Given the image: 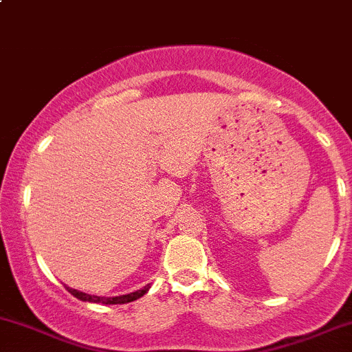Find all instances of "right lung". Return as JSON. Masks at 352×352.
Instances as JSON below:
<instances>
[{
	"label": "right lung",
	"instance_id": "1",
	"mask_svg": "<svg viewBox=\"0 0 352 352\" xmlns=\"http://www.w3.org/2000/svg\"><path fill=\"white\" fill-rule=\"evenodd\" d=\"M151 289V283H147L146 287H142V289L135 290V292H131V294H126V296H117V297H102V296H90V294H85V292H80V290L77 289H72V287H67V290L72 294L74 297L80 298V300L84 302H96V304H127V302H132V300H138L139 297H142L147 290Z\"/></svg>",
	"mask_w": 352,
	"mask_h": 352
}]
</instances>
